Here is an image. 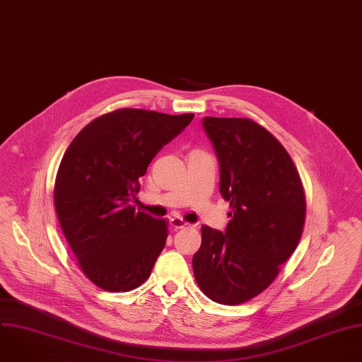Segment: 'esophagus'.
<instances>
[{
    "label": "esophagus",
    "instance_id": "obj_1",
    "mask_svg": "<svg viewBox=\"0 0 362 362\" xmlns=\"http://www.w3.org/2000/svg\"><path fill=\"white\" fill-rule=\"evenodd\" d=\"M170 226L175 227V228H183V227H187L190 224L187 221H185L183 218H180V217H172L170 218Z\"/></svg>",
    "mask_w": 362,
    "mask_h": 362
}]
</instances>
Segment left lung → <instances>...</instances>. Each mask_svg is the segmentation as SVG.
Segmentation results:
<instances>
[{"instance_id": "left-lung-1", "label": "left lung", "mask_w": 362, "mask_h": 362, "mask_svg": "<svg viewBox=\"0 0 362 362\" xmlns=\"http://www.w3.org/2000/svg\"><path fill=\"white\" fill-rule=\"evenodd\" d=\"M203 127L218 158L230 221L224 233L202 227L193 273L210 300L237 305L269 288L297 249L305 194L288 152L255 120L206 116Z\"/></svg>"}]
</instances>
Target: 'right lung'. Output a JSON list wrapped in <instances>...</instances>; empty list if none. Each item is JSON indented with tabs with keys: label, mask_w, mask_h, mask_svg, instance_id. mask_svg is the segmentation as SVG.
<instances>
[{
	"label": "right lung",
	"mask_w": 362,
	"mask_h": 362,
	"mask_svg": "<svg viewBox=\"0 0 362 362\" xmlns=\"http://www.w3.org/2000/svg\"><path fill=\"white\" fill-rule=\"evenodd\" d=\"M193 116L116 109L93 119L64 153L55 211L78 266L99 288L125 293L149 279L168 221L136 211L131 202L152 159Z\"/></svg>",
	"instance_id": "right-lung-1"
}]
</instances>
